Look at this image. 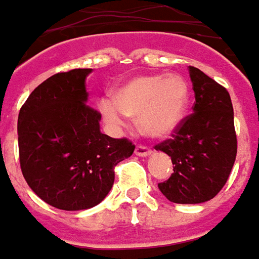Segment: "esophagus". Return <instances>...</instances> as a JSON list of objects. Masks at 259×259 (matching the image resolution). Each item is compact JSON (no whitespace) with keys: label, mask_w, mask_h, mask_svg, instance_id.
Wrapping results in <instances>:
<instances>
[{"label":"esophagus","mask_w":259,"mask_h":259,"mask_svg":"<svg viewBox=\"0 0 259 259\" xmlns=\"http://www.w3.org/2000/svg\"><path fill=\"white\" fill-rule=\"evenodd\" d=\"M135 153H136L137 156H140V157H147V156L152 154V150L149 147H146V146H137Z\"/></svg>","instance_id":"1"}]
</instances>
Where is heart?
Here are the masks:
<instances>
[{"instance_id": "1", "label": "heart", "mask_w": 259, "mask_h": 259, "mask_svg": "<svg viewBox=\"0 0 259 259\" xmlns=\"http://www.w3.org/2000/svg\"><path fill=\"white\" fill-rule=\"evenodd\" d=\"M189 98V86L179 75H142L119 86L113 102L100 100L99 112L113 127H122L129 116L146 136L164 139L183 122Z\"/></svg>"}]
</instances>
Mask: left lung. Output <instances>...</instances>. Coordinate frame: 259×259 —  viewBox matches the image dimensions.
Segmentation results:
<instances>
[{
	"label": "left lung",
	"instance_id": "8db88e82",
	"mask_svg": "<svg viewBox=\"0 0 259 259\" xmlns=\"http://www.w3.org/2000/svg\"><path fill=\"white\" fill-rule=\"evenodd\" d=\"M196 95L193 112L183 119L171 139L156 150L171 157L173 174L159 189L171 203L200 204L217 196L237 156V135L230 93L204 72L190 66Z\"/></svg>",
	"mask_w": 259,
	"mask_h": 259
}]
</instances>
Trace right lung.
Segmentation results:
<instances>
[{"label":"right lung","mask_w":259,"mask_h":259,"mask_svg":"<svg viewBox=\"0 0 259 259\" xmlns=\"http://www.w3.org/2000/svg\"><path fill=\"white\" fill-rule=\"evenodd\" d=\"M92 69L61 72L33 89L18 116L19 163L33 193L59 210L92 208L109 194L115 166L133 154L127 139L100 132L88 105Z\"/></svg>","instance_id":"add662e5"}]
</instances>
